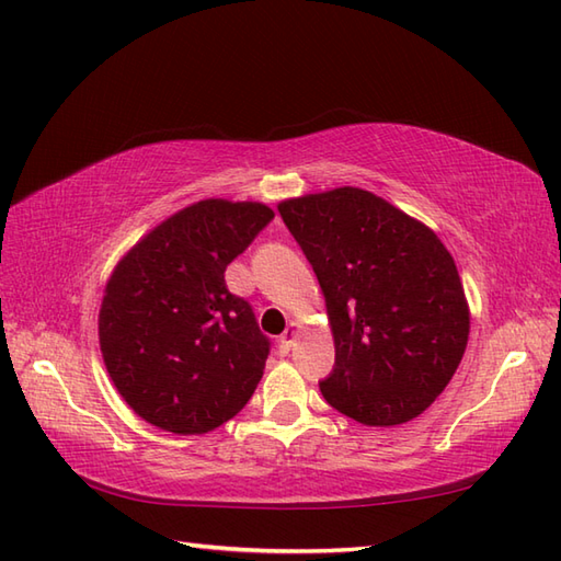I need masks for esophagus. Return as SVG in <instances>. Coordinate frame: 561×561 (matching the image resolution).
Returning a JSON list of instances; mask_svg holds the SVG:
<instances>
[{
	"label": "esophagus",
	"mask_w": 561,
	"mask_h": 561,
	"mask_svg": "<svg viewBox=\"0 0 561 561\" xmlns=\"http://www.w3.org/2000/svg\"><path fill=\"white\" fill-rule=\"evenodd\" d=\"M294 340H296V325H289L287 330H284V335H282V337H279V342H277L279 352H282V354H287V352L291 350Z\"/></svg>",
	"instance_id": "1"
}]
</instances>
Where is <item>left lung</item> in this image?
<instances>
[{
    "mask_svg": "<svg viewBox=\"0 0 561 561\" xmlns=\"http://www.w3.org/2000/svg\"><path fill=\"white\" fill-rule=\"evenodd\" d=\"M277 209L325 296L335 368L320 383L323 398L366 426L420 416L450 383L470 335L448 248L362 187L291 197Z\"/></svg>",
    "mask_w": 561,
    "mask_h": 561,
    "instance_id": "8db88e82",
    "label": "left lung"
}]
</instances>
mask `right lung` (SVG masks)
<instances>
[{"mask_svg":"<svg viewBox=\"0 0 561 561\" xmlns=\"http://www.w3.org/2000/svg\"><path fill=\"white\" fill-rule=\"evenodd\" d=\"M272 219L262 202L202 199L153 226L115 265L99 311L101 354L145 422L207 434L255 392L270 342L224 272Z\"/></svg>","mask_w":561,"mask_h":561,"instance_id":"1","label":"right lung"}]
</instances>
